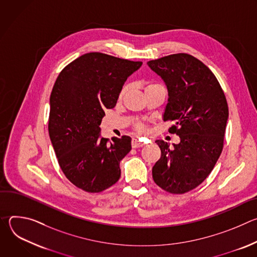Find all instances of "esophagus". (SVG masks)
<instances>
[{
	"label": "esophagus",
	"instance_id": "1",
	"mask_svg": "<svg viewBox=\"0 0 257 257\" xmlns=\"http://www.w3.org/2000/svg\"><path fill=\"white\" fill-rule=\"evenodd\" d=\"M132 148L133 149H137V148H141V146L144 145V143L138 139H132Z\"/></svg>",
	"mask_w": 257,
	"mask_h": 257
}]
</instances>
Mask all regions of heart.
Returning a JSON list of instances; mask_svg holds the SVG:
<instances>
[{
    "label": "heart",
    "instance_id": "obj_1",
    "mask_svg": "<svg viewBox=\"0 0 257 257\" xmlns=\"http://www.w3.org/2000/svg\"><path fill=\"white\" fill-rule=\"evenodd\" d=\"M156 85H158V84H149L148 86H146V88H145V89H149V88L154 87V86H156ZM127 90H128V86H127V85H125V86L121 89V91H120V94H119V98H120V99H121V98H123V96L126 94ZM136 128H137V130H138L139 132H141V133H145L146 131H148V129H146V127H145L144 125H142V124H137Z\"/></svg>",
    "mask_w": 257,
    "mask_h": 257
}]
</instances>
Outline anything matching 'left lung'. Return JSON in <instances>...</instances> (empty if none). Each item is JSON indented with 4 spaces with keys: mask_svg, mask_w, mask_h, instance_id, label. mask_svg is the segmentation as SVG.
<instances>
[{
    "mask_svg": "<svg viewBox=\"0 0 257 257\" xmlns=\"http://www.w3.org/2000/svg\"><path fill=\"white\" fill-rule=\"evenodd\" d=\"M148 65L167 86L163 120L173 121L169 132L180 137L173 148L156 140L162 156L153 168V178L167 192L186 193L207 178L222 154L227 99L213 73L191 55H170Z\"/></svg>",
    "mask_w": 257,
    "mask_h": 257,
    "instance_id": "8db88e82",
    "label": "left lung"
}]
</instances>
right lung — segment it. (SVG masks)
I'll return each instance as SVG.
<instances>
[{"instance_id": "obj_1", "label": "right lung", "mask_w": 257, "mask_h": 257, "mask_svg": "<svg viewBox=\"0 0 257 257\" xmlns=\"http://www.w3.org/2000/svg\"><path fill=\"white\" fill-rule=\"evenodd\" d=\"M142 62L88 53L67 65L50 97L49 134L59 165L76 187L101 192L120 179L131 138L99 134L105 108H113L127 78Z\"/></svg>"}]
</instances>
